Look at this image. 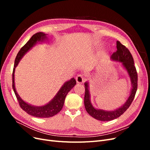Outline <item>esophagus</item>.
Here are the masks:
<instances>
[{
    "mask_svg": "<svg viewBox=\"0 0 150 150\" xmlns=\"http://www.w3.org/2000/svg\"><path fill=\"white\" fill-rule=\"evenodd\" d=\"M76 79L78 83H83L85 81L84 76L82 74H78L76 76Z\"/></svg>",
    "mask_w": 150,
    "mask_h": 150,
    "instance_id": "obj_1",
    "label": "esophagus"
}]
</instances>
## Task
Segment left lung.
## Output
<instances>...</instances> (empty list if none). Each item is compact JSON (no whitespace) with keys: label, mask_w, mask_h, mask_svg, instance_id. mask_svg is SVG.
<instances>
[{"label":"left lung","mask_w":150,"mask_h":150,"mask_svg":"<svg viewBox=\"0 0 150 150\" xmlns=\"http://www.w3.org/2000/svg\"><path fill=\"white\" fill-rule=\"evenodd\" d=\"M117 51L114 52L111 57L112 60L118 61L122 63L125 69L128 72L131 79L132 88L129 98L125 103L120 108L113 111H104L103 110H98L94 108L90 101V94L89 91L88 82L84 83L85 94H84V106L86 111L94 118L99 121H108L115 120L120 117L127 110L134 98L138 88V74L137 69L134 64V60L132 55L126 46L122 45L120 41L116 42Z\"/></svg>","instance_id":"obj_1"}]
</instances>
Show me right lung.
Masks as SVG:
<instances>
[{"instance_id":"add662e5","label":"right lung","mask_w":150,"mask_h":150,"mask_svg":"<svg viewBox=\"0 0 150 150\" xmlns=\"http://www.w3.org/2000/svg\"><path fill=\"white\" fill-rule=\"evenodd\" d=\"M45 39H47L46 34L43 33H38L32 36L29 41L18 52L15 59L12 72V88L17 100L19 101L21 108L28 114L37 117H50L54 116V115H57L59 112H60L63 105H64L66 95L76 84V81L74 78H72L69 81H67L62 85L59 91L52 100L46 105L42 106H34L28 104L22 100L19 96V94H17L14 83V72L16 67L19 64L22 57L24 56V54L27 52L29 51L34 45L38 43V42L43 41Z\"/></svg>"}]
</instances>
